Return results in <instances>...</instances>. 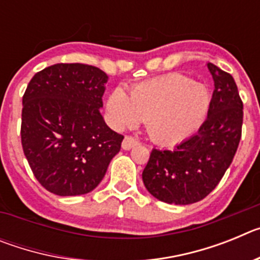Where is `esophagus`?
<instances>
[{
  "label": "esophagus",
  "mask_w": 260,
  "mask_h": 260,
  "mask_svg": "<svg viewBox=\"0 0 260 260\" xmlns=\"http://www.w3.org/2000/svg\"><path fill=\"white\" fill-rule=\"evenodd\" d=\"M139 144V141L134 137H125L122 142V148L123 150H132L133 147L138 146Z\"/></svg>",
  "instance_id": "esophagus-1"
}]
</instances>
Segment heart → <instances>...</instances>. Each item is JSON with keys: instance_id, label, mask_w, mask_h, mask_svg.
Here are the masks:
<instances>
[{"instance_id": "1", "label": "heart", "mask_w": 260, "mask_h": 260, "mask_svg": "<svg viewBox=\"0 0 260 260\" xmlns=\"http://www.w3.org/2000/svg\"><path fill=\"white\" fill-rule=\"evenodd\" d=\"M212 96L204 84L181 74H168L143 82L132 96L116 88L107 99V114L116 128L132 127L146 119L153 141L176 144L201 130L207 119Z\"/></svg>"}]
</instances>
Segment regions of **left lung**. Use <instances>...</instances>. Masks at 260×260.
Here are the masks:
<instances>
[{
	"label": "left lung",
	"mask_w": 260,
	"mask_h": 260,
	"mask_svg": "<svg viewBox=\"0 0 260 260\" xmlns=\"http://www.w3.org/2000/svg\"><path fill=\"white\" fill-rule=\"evenodd\" d=\"M207 68L215 89L204 125L176 148H153L142 173L148 192L165 203L191 204L206 198L232 164L240 143L243 105L237 84L213 63Z\"/></svg>",
	"instance_id": "left-lung-1"
}]
</instances>
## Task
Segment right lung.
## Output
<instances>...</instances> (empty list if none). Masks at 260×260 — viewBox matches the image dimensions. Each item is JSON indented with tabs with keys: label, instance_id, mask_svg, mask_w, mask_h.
<instances>
[{
	"label": "right lung",
	"instance_id": "add662e5",
	"mask_svg": "<svg viewBox=\"0 0 260 260\" xmlns=\"http://www.w3.org/2000/svg\"><path fill=\"white\" fill-rule=\"evenodd\" d=\"M108 75L95 66L57 63L34 75L23 95V152L36 180L59 197L92 191L123 137L100 113Z\"/></svg>",
	"mask_w": 260,
	"mask_h": 260
}]
</instances>
